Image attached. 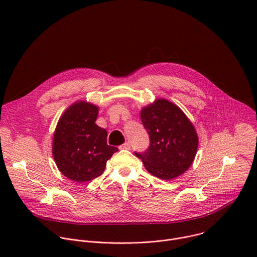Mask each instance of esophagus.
Here are the masks:
<instances>
[{"label":"esophagus","instance_id":"1","mask_svg":"<svg viewBox=\"0 0 257 257\" xmlns=\"http://www.w3.org/2000/svg\"><path fill=\"white\" fill-rule=\"evenodd\" d=\"M130 148H131V145H130V143L129 142H125V143H123L122 145H120V150H130Z\"/></svg>","mask_w":257,"mask_h":257}]
</instances>
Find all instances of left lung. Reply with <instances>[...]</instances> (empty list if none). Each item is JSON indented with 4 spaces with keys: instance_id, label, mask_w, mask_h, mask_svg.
Here are the masks:
<instances>
[{
    "instance_id": "8db88e82",
    "label": "left lung",
    "mask_w": 257,
    "mask_h": 257,
    "mask_svg": "<svg viewBox=\"0 0 257 257\" xmlns=\"http://www.w3.org/2000/svg\"><path fill=\"white\" fill-rule=\"evenodd\" d=\"M141 122L150 135V148L135 153L152 175L172 180L192 165L197 148L196 130L182 109L175 103L158 98L140 112Z\"/></svg>"
}]
</instances>
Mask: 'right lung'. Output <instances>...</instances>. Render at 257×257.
Segmentation results:
<instances>
[{
  "label": "right lung",
  "mask_w": 257,
  "mask_h": 257,
  "mask_svg": "<svg viewBox=\"0 0 257 257\" xmlns=\"http://www.w3.org/2000/svg\"><path fill=\"white\" fill-rule=\"evenodd\" d=\"M98 106L85 100L71 104L61 116L53 137V157L68 179L83 183L102 174L106 161L118 152L107 145V133L95 124Z\"/></svg>",
  "instance_id": "right-lung-1"
}]
</instances>
